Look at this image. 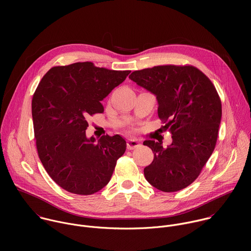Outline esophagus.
I'll list each match as a JSON object with an SVG mask.
<instances>
[{
	"instance_id": "obj_1",
	"label": "esophagus",
	"mask_w": 251,
	"mask_h": 251,
	"mask_svg": "<svg viewBox=\"0 0 251 251\" xmlns=\"http://www.w3.org/2000/svg\"><path fill=\"white\" fill-rule=\"evenodd\" d=\"M140 146V143L137 141V140H132V139H129L127 141V149L128 150H133L137 147Z\"/></svg>"
}]
</instances>
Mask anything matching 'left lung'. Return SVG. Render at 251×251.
<instances>
[{
  "instance_id": "1",
  "label": "left lung",
  "mask_w": 251,
  "mask_h": 251,
  "mask_svg": "<svg viewBox=\"0 0 251 251\" xmlns=\"http://www.w3.org/2000/svg\"><path fill=\"white\" fill-rule=\"evenodd\" d=\"M129 78L156 95L163 131L173 139L167 147L160 141L143 143L154 153L153 162L144 169L146 180L165 193L187 188L217 144L222 101L216 87L192 65H158L135 70Z\"/></svg>"
}]
</instances>
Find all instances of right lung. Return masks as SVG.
Instances as JSON below:
<instances>
[{
    "label": "right lung",
    "mask_w": 251,
    "mask_h": 251,
    "mask_svg": "<svg viewBox=\"0 0 251 251\" xmlns=\"http://www.w3.org/2000/svg\"><path fill=\"white\" fill-rule=\"evenodd\" d=\"M130 70L75 62L50 68L35 89L31 115L38 154L63 190L88 196L109 183L126 141L119 135L87 138L88 119L104 111L101 101Z\"/></svg>",
    "instance_id": "right-lung-1"
}]
</instances>
